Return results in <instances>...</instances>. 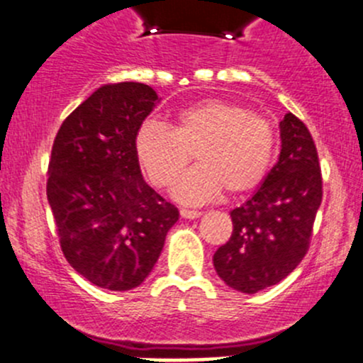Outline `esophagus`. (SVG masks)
Returning <instances> with one entry per match:
<instances>
[{"instance_id": "34e87169", "label": "esophagus", "mask_w": 363, "mask_h": 363, "mask_svg": "<svg viewBox=\"0 0 363 363\" xmlns=\"http://www.w3.org/2000/svg\"><path fill=\"white\" fill-rule=\"evenodd\" d=\"M181 216L186 219H196L202 216V212L200 211H191V208H181Z\"/></svg>"}]
</instances>
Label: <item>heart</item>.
Masks as SVG:
<instances>
[{
	"label": "heart",
	"mask_w": 363,
	"mask_h": 363,
	"mask_svg": "<svg viewBox=\"0 0 363 363\" xmlns=\"http://www.w3.org/2000/svg\"><path fill=\"white\" fill-rule=\"evenodd\" d=\"M135 155L149 181L168 188L195 160L199 167L175 186L179 200L199 203L225 189L242 195L269 172L276 151V130L269 117L228 100H205L175 113L168 128L147 119L137 128Z\"/></svg>",
	"instance_id": "1"
}]
</instances>
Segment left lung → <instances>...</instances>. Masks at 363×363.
Listing matches in <instances>:
<instances>
[{
	"label": "left lung",
	"instance_id": "1",
	"mask_svg": "<svg viewBox=\"0 0 363 363\" xmlns=\"http://www.w3.org/2000/svg\"><path fill=\"white\" fill-rule=\"evenodd\" d=\"M279 128V161L258 191L230 212L232 237L214 252L218 276L242 294L265 290L294 272L309 251L323 196L320 160L307 126L288 112Z\"/></svg>",
	"mask_w": 363,
	"mask_h": 363
}]
</instances>
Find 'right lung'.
I'll return each instance as SVG.
<instances>
[{"label": "right lung", "mask_w": 363, "mask_h": 363, "mask_svg": "<svg viewBox=\"0 0 363 363\" xmlns=\"http://www.w3.org/2000/svg\"><path fill=\"white\" fill-rule=\"evenodd\" d=\"M156 101L145 84L101 86L63 121L50 152L47 199L65 258L112 291L142 284L179 219L135 155V131Z\"/></svg>", "instance_id": "add662e5"}]
</instances>
